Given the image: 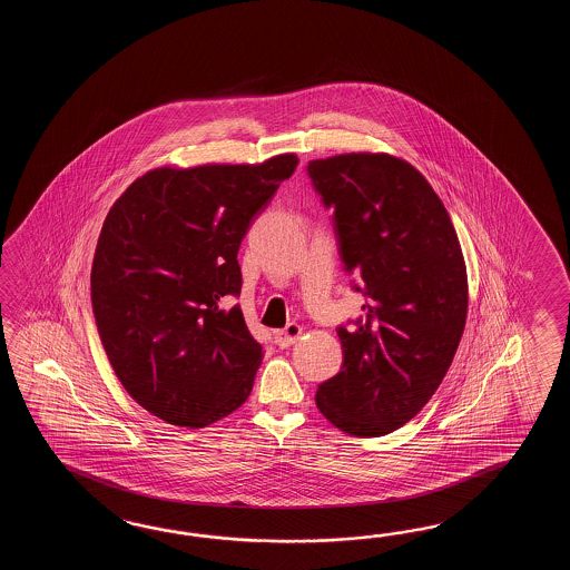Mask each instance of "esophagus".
Listing matches in <instances>:
<instances>
[{"mask_svg": "<svg viewBox=\"0 0 570 570\" xmlns=\"http://www.w3.org/2000/svg\"><path fill=\"white\" fill-rule=\"evenodd\" d=\"M303 327L297 324H289L285 330L275 332V344L281 348H287L291 344H295L297 340L302 338Z\"/></svg>", "mask_w": 570, "mask_h": 570, "instance_id": "esophagus-1", "label": "esophagus"}]
</instances>
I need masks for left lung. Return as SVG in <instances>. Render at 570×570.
<instances>
[{
	"instance_id": "8db88e82",
	"label": "left lung",
	"mask_w": 570,
	"mask_h": 570,
	"mask_svg": "<svg viewBox=\"0 0 570 570\" xmlns=\"http://www.w3.org/2000/svg\"><path fill=\"white\" fill-rule=\"evenodd\" d=\"M346 273L361 279L363 317L340 326L344 363L324 381L317 410L351 436H385L440 387L466 322L461 243L424 175L391 155L309 160Z\"/></svg>"
}]
</instances>
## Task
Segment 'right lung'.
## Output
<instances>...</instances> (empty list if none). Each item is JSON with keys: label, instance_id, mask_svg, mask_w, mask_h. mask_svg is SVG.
I'll return each mask as SVG.
<instances>
[{"label": "right lung", "instance_id": "add662e5", "mask_svg": "<svg viewBox=\"0 0 570 570\" xmlns=\"http://www.w3.org/2000/svg\"><path fill=\"white\" fill-rule=\"evenodd\" d=\"M299 158L148 170L97 240L91 305L114 373L146 412L206 428L248 400L263 346L238 297V248Z\"/></svg>", "mask_w": 570, "mask_h": 570}]
</instances>
